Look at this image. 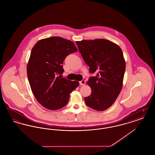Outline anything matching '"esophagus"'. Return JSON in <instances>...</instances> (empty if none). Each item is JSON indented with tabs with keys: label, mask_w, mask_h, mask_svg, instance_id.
I'll list each match as a JSON object with an SVG mask.
<instances>
[{
	"label": "esophagus",
	"mask_w": 155,
	"mask_h": 155,
	"mask_svg": "<svg viewBox=\"0 0 155 155\" xmlns=\"http://www.w3.org/2000/svg\"><path fill=\"white\" fill-rule=\"evenodd\" d=\"M85 80H82V81L80 82V85H85Z\"/></svg>",
	"instance_id": "34e87169"
}]
</instances>
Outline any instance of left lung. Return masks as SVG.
<instances>
[{
  "instance_id": "8db88e82",
  "label": "left lung",
  "mask_w": 155,
  "mask_h": 155,
  "mask_svg": "<svg viewBox=\"0 0 155 155\" xmlns=\"http://www.w3.org/2000/svg\"><path fill=\"white\" fill-rule=\"evenodd\" d=\"M76 44L89 72L96 73L87 82L92 92L84 98L85 102L94 110H105L114 103L123 87L125 71L123 51L118 45L104 39Z\"/></svg>"
}]
</instances>
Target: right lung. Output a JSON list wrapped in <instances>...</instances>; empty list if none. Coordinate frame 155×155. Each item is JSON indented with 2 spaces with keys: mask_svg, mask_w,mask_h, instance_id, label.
I'll list each match as a JSON object with an SVG mask.
<instances>
[{
  "mask_svg": "<svg viewBox=\"0 0 155 155\" xmlns=\"http://www.w3.org/2000/svg\"><path fill=\"white\" fill-rule=\"evenodd\" d=\"M78 51L74 43L61 37L38 41L32 48L27 66L28 79L33 95L46 109L56 110L66 106L70 93L79 82L62 78L63 61Z\"/></svg>",
  "mask_w": 155,
  "mask_h": 155,
  "instance_id": "1",
  "label": "right lung"
}]
</instances>
